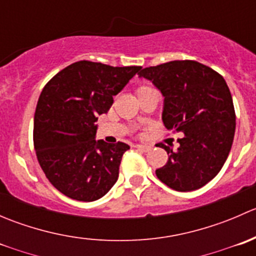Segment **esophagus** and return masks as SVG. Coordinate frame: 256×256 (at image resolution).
Masks as SVG:
<instances>
[{"mask_svg": "<svg viewBox=\"0 0 256 256\" xmlns=\"http://www.w3.org/2000/svg\"><path fill=\"white\" fill-rule=\"evenodd\" d=\"M135 147H136V148H138V150H141V151H144V152L150 151V148H151V147L146 146V144H135Z\"/></svg>", "mask_w": 256, "mask_h": 256, "instance_id": "34e87169", "label": "esophagus"}]
</instances>
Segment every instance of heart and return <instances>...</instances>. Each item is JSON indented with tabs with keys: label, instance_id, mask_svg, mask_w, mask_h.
<instances>
[{
	"label": "heart",
	"instance_id": "1",
	"mask_svg": "<svg viewBox=\"0 0 256 256\" xmlns=\"http://www.w3.org/2000/svg\"><path fill=\"white\" fill-rule=\"evenodd\" d=\"M144 89H151V88H147V86H141L140 89L138 90V92H141V90H144Z\"/></svg>",
	"mask_w": 256,
	"mask_h": 256
}]
</instances>
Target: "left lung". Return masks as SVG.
Masks as SVG:
<instances>
[{
	"label": "left lung",
	"instance_id": "left-lung-1",
	"mask_svg": "<svg viewBox=\"0 0 256 256\" xmlns=\"http://www.w3.org/2000/svg\"><path fill=\"white\" fill-rule=\"evenodd\" d=\"M162 92V121L167 130L182 132L180 147L166 150L168 161L156 170L161 182L190 192L213 180L228 158L236 132V112L226 80L196 60H172L138 73Z\"/></svg>",
	"mask_w": 256,
	"mask_h": 256
}]
</instances>
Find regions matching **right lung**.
I'll list each match as a JSON object with an SVG mask.
<instances>
[{"label":"right lung","instance_id":"add662e5","mask_svg":"<svg viewBox=\"0 0 256 256\" xmlns=\"http://www.w3.org/2000/svg\"><path fill=\"white\" fill-rule=\"evenodd\" d=\"M140 69L80 60L43 88L34 114V150L46 177L66 197L92 202L118 180L130 146L95 140V121Z\"/></svg>","mask_w":256,"mask_h":256}]
</instances>
